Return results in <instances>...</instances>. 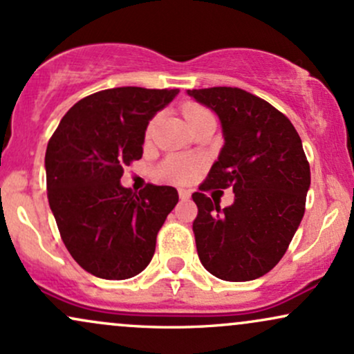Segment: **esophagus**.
Masks as SVG:
<instances>
[{
	"label": "esophagus",
	"mask_w": 354,
	"mask_h": 354,
	"mask_svg": "<svg viewBox=\"0 0 354 354\" xmlns=\"http://www.w3.org/2000/svg\"><path fill=\"white\" fill-rule=\"evenodd\" d=\"M178 194H180V200H183V201H185V200H189V196H191V193H189V191L188 189H178Z\"/></svg>",
	"instance_id": "1"
}]
</instances>
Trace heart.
<instances>
[{
    "instance_id": "obj_1",
    "label": "heart",
    "mask_w": 354,
    "mask_h": 354,
    "mask_svg": "<svg viewBox=\"0 0 354 354\" xmlns=\"http://www.w3.org/2000/svg\"><path fill=\"white\" fill-rule=\"evenodd\" d=\"M185 118L188 121L189 126L200 123V121L206 120V118H213V115L206 108L198 106V104H188L185 106ZM154 128V121H151L146 129V135H151ZM200 168V163L193 158L180 156V154H171L166 160L158 166V174H160L161 180L178 183V185H183V183H188L191 178L194 176V173Z\"/></svg>"
}]
</instances>
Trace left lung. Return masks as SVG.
<instances>
[{"instance_id":"8db88e82","label":"left lung","mask_w":354,"mask_h":354,"mask_svg":"<svg viewBox=\"0 0 354 354\" xmlns=\"http://www.w3.org/2000/svg\"><path fill=\"white\" fill-rule=\"evenodd\" d=\"M216 113L225 146L200 191L233 188L234 203L193 193V233L201 265L225 281L266 274L286 253L304 214L311 183L301 138L274 106L241 88L188 89Z\"/></svg>"}]
</instances>
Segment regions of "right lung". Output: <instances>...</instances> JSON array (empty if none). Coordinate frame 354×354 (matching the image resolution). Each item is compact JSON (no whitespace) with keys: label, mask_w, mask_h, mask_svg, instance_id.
<instances>
[{"label":"right lung","mask_w":354,"mask_h":354,"mask_svg":"<svg viewBox=\"0 0 354 354\" xmlns=\"http://www.w3.org/2000/svg\"><path fill=\"white\" fill-rule=\"evenodd\" d=\"M180 89L123 86L80 100L48 141L50 208L75 261L103 279L145 270L158 231L178 203L173 186L148 183L140 194L121 186L124 168L143 156L149 120Z\"/></svg>","instance_id":"add662e5"}]
</instances>
